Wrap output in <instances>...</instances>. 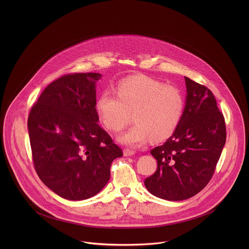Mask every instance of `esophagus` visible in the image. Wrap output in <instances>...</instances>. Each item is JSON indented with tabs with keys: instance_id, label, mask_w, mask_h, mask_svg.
Segmentation results:
<instances>
[{
	"instance_id": "34e87169",
	"label": "esophagus",
	"mask_w": 249,
	"mask_h": 249,
	"mask_svg": "<svg viewBox=\"0 0 249 249\" xmlns=\"http://www.w3.org/2000/svg\"><path fill=\"white\" fill-rule=\"evenodd\" d=\"M123 153H124V156L125 157H130V156H132V155H134V151L133 150H130V149H128V148H126V149H124V151H123Z\"/></svg>"
}]
</instances>
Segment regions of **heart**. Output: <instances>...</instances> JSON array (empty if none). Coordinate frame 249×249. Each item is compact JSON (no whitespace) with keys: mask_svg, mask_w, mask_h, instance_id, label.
<instances>
[{"mask_svg":"<svg viewBox=\"0 0 249 249\" xmlns=\"http://www.w3.org/2000/svg\"><path fill=\"white\" fill-rule=\"evenodd\" d=\"M185 107L183 92L176 86L165 85L146 76H134L119 82L116 92L104 90L96 110L106 128L124 129L133 113L134 124L119 136V142L141 146L149 138L161 141L173 134Z\"/></svg>","mask_w":249,"mask_h":249,"instance_id":"heart-1","label":"heart"}]
</instances>
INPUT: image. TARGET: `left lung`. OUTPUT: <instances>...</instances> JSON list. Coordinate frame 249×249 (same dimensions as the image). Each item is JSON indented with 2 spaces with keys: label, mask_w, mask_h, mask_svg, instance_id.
<instances>
[{
  "label": "left lung",
  "mask_w": 249,
  "mask_h": 249,
  "mask_svg": "<svg viewBox=\"0 0 249 249\" xmlns=\"http://www.w3.org/2000/svg\"><path fill=\"white\" fill-rule=\"evenodd\" d=\"M186 107L180 122L162 145L150 153L154 174L144 186L156 197L183 201L199 193L211 180L226 142L225 119L212 91L185 77Z\"/></svg>",
  "instance_id": "left-lung-1"
}]
</instances>
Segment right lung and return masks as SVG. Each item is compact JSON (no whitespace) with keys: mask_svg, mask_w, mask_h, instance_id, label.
<instances>
[{"mask_svg":"<svg viewBox=\"0 0 249 249\" xmlns=\"http://www.w3.org/2000/svg\"><path fill=\"white\" fill-rule=\"evenodd\" d=\"M98 72H75L49 84L28 118L34 164L60 197L86 200L103 190L112 161L123 152L98 124Z\"/></svg>","mask_w":249,"mask_h":249,"instance_id":"1","label":"right lung"}]
</instances>
